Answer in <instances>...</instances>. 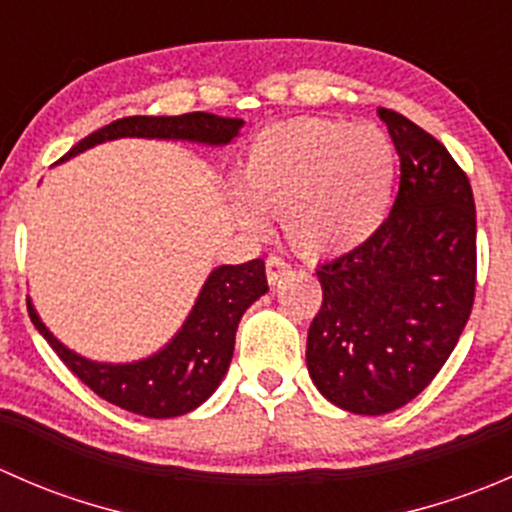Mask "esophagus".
Returning a JSON list of instances; mask_svg holds the SVG:
<instances>
[{"label":"esophagus","mask_w":512,"mask_h":512,"mask_svg":"<svg viewBox=\"0 0 512 512\" xmlns=\"http://www.w3.org/2000/svg\"><path fill=\"white\" fill-rule=\"evenodd\" d=\"M265 270H267V280H270V285H277L282 277L289 275V265L285 260H282V257H277V255L267 257Z\"/></svg>","instance_id":"obj_1"}]
</instances>
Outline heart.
I'll return each mask as SVG.
<instances>
[{"label": "heart", "instance_id": "heart-1", "mask_svg": "<svg viewBox=\"0 0 512 512\" xmlns=\"http://www.w3.org/2000/svg\"><path fill=\"white\" fill-rule=\"evenodd\" d=\"M394 141L376 126L342 118H294L257 133L237 163L235 218L260 230L277 213L287 242L304 257H334L364 245L394 200Z\"/></svg>", "mask_w": 512, "mask_h": 512}]
</instances>
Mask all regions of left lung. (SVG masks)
Returning a JSON list of instances; mask_svg holds the SVG:
<instances>
[{
	"mask_svg": "<svg viewBox=\"0 0 512 512\" xmlns=\"http://www.w3.org/2000/svg\"><path fill=\"white\" fill-rule=\"evenodd\" d=\"M401 158L389 218L319 265L307 369L334 406L381 416L416 399L456 349L476 297V203L441 141L379 108Z\"/></svg>",
	"mask_w": 512,
	"mask_h": 512,
	"instance_id": "1",
	"label": "left lung"
}]
</instances>
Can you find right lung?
<instances>
[{"label":"right lung","mask_w":512,"mask_h":512,"mask_svg":"<svg viewBox=\"0 0 512 512\" xmlns=\"http://www.w3.org/2000/svg\"><path fill=\"white\" fill-rule=\"evenodd\" d=\"M242 126V118H223L203 111L183 116H128L98 128L76 143L61 160L116 138H163L225 146L240 133ZM267 289L270 287L262 260L215 267L180 332L160 352L131 364H106L71 352L46 329L32 299L27 307L41 337L94 394L131 414L173 418L198 409L213 396L235 352V332L242 314Z\"/></svg>","instance_id":"add662e5"}]
</instances>
